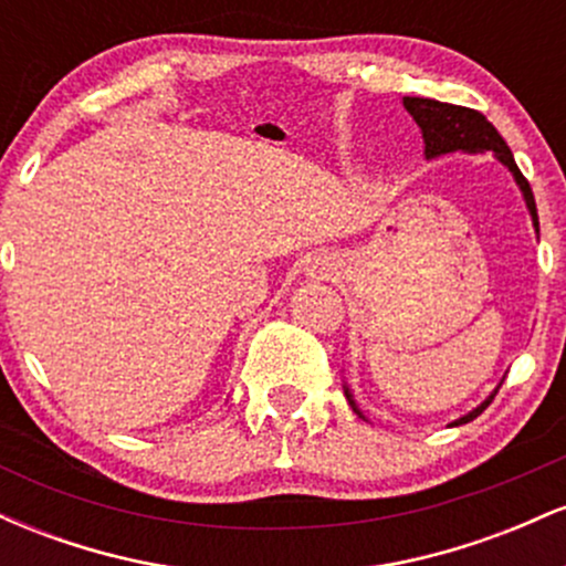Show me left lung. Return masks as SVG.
<instances>
[{
	"mask_svg": "<svg viewBox=\"0 0 566 566\" xmlns=\"http://www.w3.org/2000/svg\"><path fill=\"white\" fill-rule=\"evenodd\" d=\"M405 108L412 114V119L418 122L420 133H423L426 159L441 157V154H452V151H465V154L492 151L495 154V157L513 172V178H516V184L524 193V201H527L532 226H535V231H541V223H537L535 197H532V188L527 184V178H524L522 170H518L516 161H513L511 148L505 146V140L500 138L495 125H492V122H486L484 114L473 112V108H465V106H452V103L431 101V97H405ZM497 388L486 396V399L476 409H471L469 415H463V418L454 420V423H450V426L471 423L476 415H482L484 409L492 405ZM343 391H346V399H348V405L354 407V412L359 415V418H365V415H361V409L356 407L354 394L348 391V386H343Z\"/></svg>",
	"mask_w": 566,
	"mask_h": 566,
	"instance_id": "1",
	"label": "left lung"
}]
</instances>
